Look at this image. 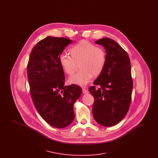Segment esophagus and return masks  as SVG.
Instances as JSON below:
<instances>
[{
    "label": "esophagus",
    "instance_id": "34e87169",
    "mask_svg": "<svg viewBox=\"0 0 158 158\" xmlns=\"http://www.w3.org/2000/svg\"><path fill=\"white\" fill-rule=\"evenodd\" d=\"M83 94H88L89 93V91L87 90V89H85V88H83L82 89Z\"/></svg>",
    "mask_w": 158,
    "mask_h": 158
}]
</instances>
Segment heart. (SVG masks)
<instances>
[{
	"mask_svg": "<svg viewBox=\"0 0 158 158\" xmlns=\"http://www.w3.org/2000/svg\"><path fill=\"white\" fill-rule=\"evenodd\" d=\"M70 53L71 56L62 53L59 62L68 75H72L80 65L81 70L69 79L72 84L85 86L90 82L93 76L101 75L105 68L106 56L104 48L97 47L87 40H82L73 46Z\"/></svg>",
	"mask_w": 158,
	"mask_h": 158,
	"instance_id": "b5f03b06",
	"label": "heart"
}]
</instances>
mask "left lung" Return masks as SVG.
I'll list each match as a JSON object with an SVG mask.
<instances>
[{
	"label": "left lung",
	"mask_w": 158,
	"mask_h": 158,
	"mask_svg": "<svg viewBox=\"0 0 158 158\" xmlns=\"http://www.w3.org/2000/svg\"><path fill=\"white\" fill-rule=\"evenodd\" d=\"M95 43L104 47L106 61L94 82L100 88L89 89L95 99L92 114L98 124L111 127L124 118L130 107L133 90L131 63L127 52L114 40L104 38Z\"/></svg>",
	"instance_id": "obj_1"
}]
</instances>
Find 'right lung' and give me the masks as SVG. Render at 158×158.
I'll use <instances>...</instances> for the list:
<instances>
[{
  "instance_id": "obj_1",
  "label": "right lung",
  "mask_w": 158,
  "mask_h": 158,
  "mask_svg": "<svg viewBox=\"0 0 158 158\" xmlns=\"http://www.w3.org/2000/svg\"><path fill=\"white\" fill-rule=\"evenodd\" d=\"M72 40L48 36L32 50L27 66L33 103L40 115L54 127L63 128L74 120V104L82 90L76 85L64 86L59 56Z\"/></svg>"
}]
</instances>
